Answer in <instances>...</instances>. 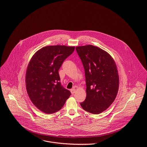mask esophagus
<instances>
[{"label":"esophagus","mask_w":147,"mask_h":147,"mask_svg":"<svg viewBox=\"0 0 147 147\" xmlns=\"http://www.w3.org/2000/svg\"><path fill=\"white\" fill-rule=\"evenodd\" d=\"M71 93H72V94H74L75 92H76V89H72L71 90Z\"/></svg>","instance_id":"esophagus-1"}]
</instances>
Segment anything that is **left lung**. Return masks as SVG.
<instances>
[{"label": "left lung", "instance_id": "left-lung-1", "mask_svg": "<svg viewBox=\"0 0 147 147\" xmlns=\"http://www.w3.org/2000/svg\"><path fill=\"white\" fill-rule=\"evenodd\" d=\"M76 49L83 64L86 96L80 103L87 112L98 114L115 100L119 89L118 71L113 57L105 50L90 45Z\"/></svg>", "mask_w": 147, "mask_h": 147}]
</instances>
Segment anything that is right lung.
<instances>
[{"mask_svg": "<svg viewBox=\"0 0 147 147\" xmlns=\"http://www.w3.org/2000/svg\"><path fill=\"white\" fill-rule=\"evenodd\" d=\"M75 49L64 45L43 47L33 55L28 65L25 74L28 94L34 105L45 114L60 110L71 94L61 85L58 71Z\"/></svg>", "mask_w": 147, "mask_h": 147, "instance_id": "obj_1", "label": "right lung"}]
</instances>
